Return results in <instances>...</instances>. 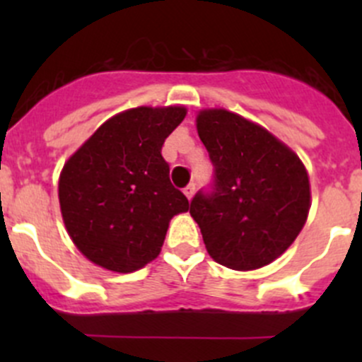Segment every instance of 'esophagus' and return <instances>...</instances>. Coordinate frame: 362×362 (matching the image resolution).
I'll list each match as a JSON object with an SVG mask.
<instances>
[{"instance_id":"34e87169","label":"esophagus","mask_w":362,"mask_h":362,"mask_svg":"<svg viewBox=\"0 0 362 362\" xmlns=\"http://www.w3.org/2000/svg\"><path fill=\"white\" fill-rule=\"evenodd\" d=\"M194 191H196V185L194 184H189L187 187L184 189V194L187 196V199H191L192 196H194Z\"/></svg>"}]
</instances>
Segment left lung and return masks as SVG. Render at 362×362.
I'll list each match as a JSON object with an SVG mask.
<instances>
[{"mask_svg":"<svg viewBox=\"0 0 362 362\" xmlns=\"http://www.w3.org/2000/svg\"><path fill=\"white\" fill-rule=\"evenodd\" d=\"M214 180L191 199L208 254L231 269H257L291 247L306 222L310 184L289 147L257 124L228 110L196 120Z\"/></svg>","mask_w":362,"mask_h":362,"instance_id":"1","label":"left lung"}]
</instances>
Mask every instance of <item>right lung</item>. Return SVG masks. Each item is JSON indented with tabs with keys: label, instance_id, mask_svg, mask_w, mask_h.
I'll use <instances>...</instances> for the list:
<instances>
[{
	"label": "right lung",
	"instance_id": "1",
	"mask_svg": "<svg viewBox=\"0 0 362 362\" xmlns=\"http://www.w3.org/2000/svg\"><path fill=\"white\" fill-rule=\"evenodd\" d=\"M185 108H131L103 124L64 164L59 203L76 249L117 273L159 255L171 217L189 202L160 154Z\"/></svg>",
	"mask_w": 362,
	"mask_h": 362
}]
</instances>
